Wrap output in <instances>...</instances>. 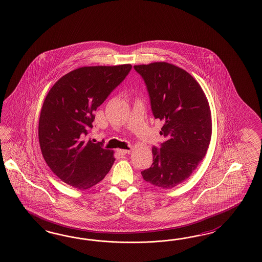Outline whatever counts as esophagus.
Wrapping results in <instances>:
<instances>
[{
  "instance_id": "1",
  "label": "esophagus",
  "mask_w": 262,
  "mask_h": 262,
  "mask_svg": "<svg viewBox=\"0 0 262 262\" xmlns=\"http://www.w3.org/2000/svg\"><path fill=\"white\" fill-rule=\"evenodd\" d=\"M132 151V149L130 148H128V150H118V152H119L121 156H124V155H127V154H129Z\"/></svg>"
}]
</instances>
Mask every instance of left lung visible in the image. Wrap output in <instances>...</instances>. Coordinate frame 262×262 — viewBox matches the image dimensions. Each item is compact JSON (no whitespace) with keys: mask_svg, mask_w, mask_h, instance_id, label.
I'll use <instances>...</instances> for the list:
<instances>
[{"mask_svg":"<svg viewBox=\"0 0 262 262\" xmlns=\"http://www.w3.org/2000/svg\"><path fill=\"white\" fill-rule=\"evenodd\" d=\"M146 84L156 119L164 123L166 139L154 146L152 164L141 172L144 181L170 189L189 178L205 158L211 137L210 110L194 78L173 64L135 65Z\"/></svg>","mask_w":262,"mask_h":262,"instance_id":"obj_1","label":"left lung"}]
</instances>
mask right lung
<instances>
[{
    "instance_id": "1",
    "label": "right lung",
    "mask_w": 262,
    "mask_h": 262,
    "mask_svg": "<svg viewBox=\"0 0 262 262\" xmlns=\"http://www.w3.org/2000/svg\"><path fill=\"white\" fill-rule=\"evenodd\" d=\"M132 70L130 64L81 67L58 79L40 113V149L48 166L63 183L88 189L111 170L113 151L88 135L94 112Z\"/></svg>"
}]
</instances>
